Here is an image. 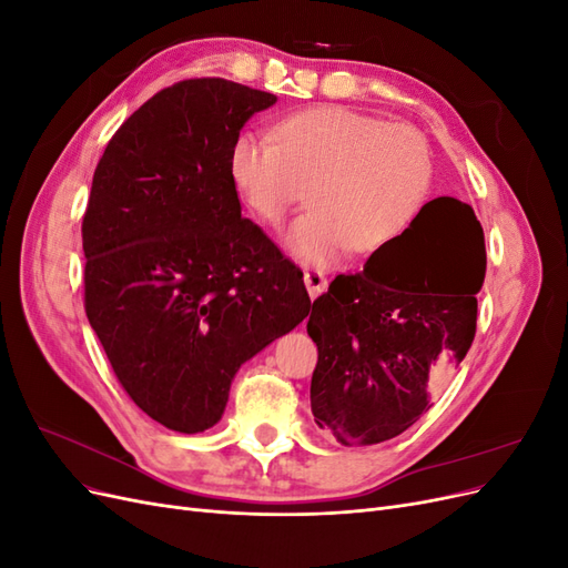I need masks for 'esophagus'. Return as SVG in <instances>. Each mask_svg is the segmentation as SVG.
Listing matches in <instances>:
<instances>
[{"mask_svg":"<svg viewBox=\"0 0 568 568\" xmlns=\"http://www.w3.org/2000/svg\"><path fill=\"white\" fill-rule=\"evenodd\" d=\"M303 282H305V288H307V294H311V298H317L322 291L326 288L324 272L315 270V267L303 270Z\"/></svg>","mask_w":568,"mask_h":568,"instance_id":"1","label":"esophagus"}]
</instances>
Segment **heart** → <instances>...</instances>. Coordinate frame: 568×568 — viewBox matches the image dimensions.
Returning <instances> with one entry per match:
<instances>
[{
	"instance_id": "b5f03b06",
	"label": "heart",
	"mask_w": 568,
	"mask_h": 568,
	"mask_svg": "<svg viewBox=\"0 0 568 568\" xmlns=\"http://www.w3.org/2000/svg\"><path fill=\"white\" fill-rule=\"evenodd\" d=\"M272 139L239 134L230 175L267 227H282L307 189L313 209L288 234V248L305 263L326 265L348 248L379 251L409 225L432 186V146L409 123L320 106L284 118Z\"/></svg>"
}]
</instances>
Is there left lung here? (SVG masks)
I'll return each instance as SVG.
<instances>
[{"label":"left lung","mask_w":568,"mask_h":568,"mask_svg":"<svg viewBox=\"0 0 568 568\" xmlns=\"http://www.w3.org/2000/svg\"><path fill=\"white\" fill-rule=\"evenodd\" d=\"M484 277V227L450 196L428 201L363 272L338 274L307 320L317 426L343 445H372L415 424L471 348Z\"/></svg>","instance_id":"obj_1"}]
</instances>
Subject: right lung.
Listing matches in <instances>:
<instances>
[{
	"instance_id": "right-lung-1",
	"label": "right lung",
	"mask_w": 568,
	"mask_h": 568,
	"mask_svg": "<svg viewBox=\"0 0 568 568\" xmlns=\"http://www.w3.org/2000/svg\"><path fill=\"white\" fill-rule=\"evenodd\" d=\"M277 97L180 80L115 130L82 217L84 313L120 386L180 434L220 422L236 369L311 313L303 272L242 217L230 151Z\"/></svg>"
}]
</instances>
